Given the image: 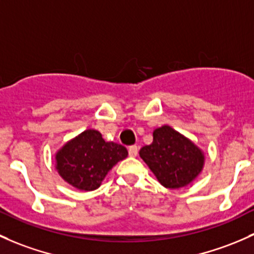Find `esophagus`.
<instances>
[{
	"label": "esophagus",
	"mask_w": 254,
	"mask_h": 254,
	"mask_svg": "<svg viewBox=\"0 0 254 254\" xmlns=\"http://www.w3.org/2000/svg\"><path fill=\"white\" fill-rule=\"evenodd\" d=\"M137 152H138L137 146H136V145L129 146V156H131V157H136V156H137Z\"/></svg>",
	"instance_id": "34e87169"
}]
</instances>
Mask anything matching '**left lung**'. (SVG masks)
<instances>
[{
    "label": "left lung",
    "mask_w": 254,
    "mask_h": 254,
    "mask_svg": "<svg viewBox=\"0 0 254 254\" xmlns=\"http://www.w3.org/2000/svg\"><path fill=\"white\" fill-rule=\"evenodd\" d=\"M140 157L167 189L189 185L204 164L201 149L168 125L154 130L153 142L140 149Z\"/></svg>",
    "instance_id": "obj_1"
}]
</instances>
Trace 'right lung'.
Listing matches in <instances>:
<instances>
[{"label": "right lung", "mask_w": 254, "mask_h": 254, "mask_svg": "<svg viewBox=\"0 0 254 254\" xmlns=\"http://www.w3.org/2000/svg\"><path fill=\"white\" fill-rule=\"evenodd\" d=\"M127 157V149L106 142L97 130H85L56 154V169L68 184L84 191L100 188L107 173Z\"/></svg>", "instance_id": "1"}]
</instances>
